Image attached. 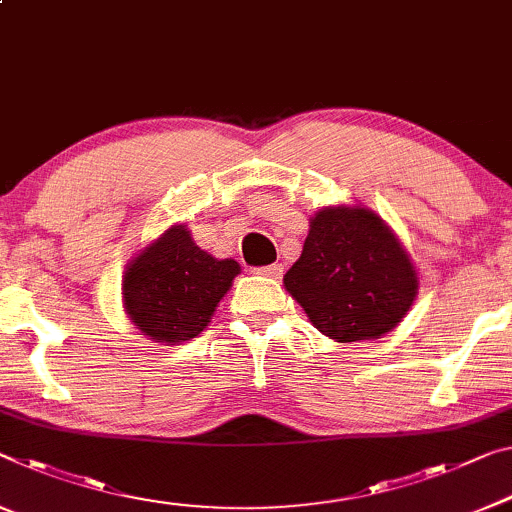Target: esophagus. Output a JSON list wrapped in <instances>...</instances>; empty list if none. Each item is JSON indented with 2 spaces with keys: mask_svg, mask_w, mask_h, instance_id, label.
<instances>
[{
  "mask_svg": "<svg viewBox=\"0 0 512 512\" xmlns=\"http://www.w3.org/2000/svg\"><path fill=\"white\" fill-rule=\"evenodd\" d=\"M254 272L261 274V277H267V279H279L283 274V267L279 263H272V265H265V267H256Z\"/></svg>",
  "mask_w": 512,
  "mask_h": 512,
  "instance_id": "obj_1",
  "label": "esophagus"
}]
</instances>
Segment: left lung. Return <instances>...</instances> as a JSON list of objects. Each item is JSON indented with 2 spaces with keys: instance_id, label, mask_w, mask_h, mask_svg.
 Here are the masks:
<instances>
[{
  "instance_id": "8db88e82",
  "label": "left lung",
  "mask_w": 512,
  "mask_h": 512,
  "mask_svg": "<svg viewBox=\"0 0 512 512\" xmlns=\"http://www.w3.org/2000/svg\"><path fill=\"white\" fill-rule=\"evenodd\" d=\"M283 286L311 325L336 343L375 341L412 309L419 277L410 254L375 210L338 203L309 219L302 254Z\"/></svg>"
}]
</instances>
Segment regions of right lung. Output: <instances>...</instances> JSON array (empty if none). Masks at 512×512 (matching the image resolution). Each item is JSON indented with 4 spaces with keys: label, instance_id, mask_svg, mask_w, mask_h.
Segmentation results:
<instances>
[{
    "label": "right lung",
    "instance_id": "obj_1",
    "mask_svg": "<svg viewBox=\"0 0 512 512\" xmlns=\"http://www.w3.org/2000/svg\"><path fill=\"white\" fill-rule=\"evenodd\" d=\"M238 274V261L208 254L196 247L187 224H174L125 265V316L155 343L192 341L208 327Z\"/></svg>",
    "mask_w": 512,
    "mask_h": 512
}]
</instances>
